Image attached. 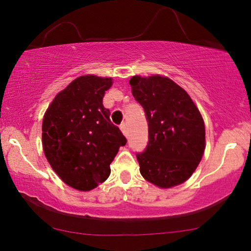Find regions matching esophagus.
I'll list each match as a JSON object with an SVG mask.
<instances>
[{
  "label": "esophagus",
  "instance_id": "esophagus-1",
  "mask_svg": "<svg viewBox=\"0 0 251 251\" xmlns=\"http://www.w3.org/2000/svg\"><path fill=\"white\" fill-rule=\"evenodd\" d=\"M121 129H122L123 134H124L126 137H128V129H127V125L125 124V123H124V124L121 125Z\"/></svg>",
  "mask_w": 251,
  "mask_h": 251
}]
</instances>
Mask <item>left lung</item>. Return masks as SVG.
<instances>
[{
  "label": "left lung",
  "instance_id": "left-lung-1",
  "mask_svg": "<svg viewBox=\"0 0 251 251\" xmlns=\"http://www.w3.org/2000/svg\"><path fill=\"white\" fill-rule=\"evenodd\" d=\"M129 84L149 126L147 148L136 153L141 175L161 188L182 184L195 171L205 150L200 110L188 93L168 77L133 76Z\"/></svg>",
  "mask_w": 251,
  "mask_h": 251
}]
</instances>
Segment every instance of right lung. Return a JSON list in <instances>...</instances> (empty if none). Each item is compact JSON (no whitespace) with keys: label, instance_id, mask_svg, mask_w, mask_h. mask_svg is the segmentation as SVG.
Returning <instances> with one entry per match:
<instances>
[{"label":"right lung","instance_id":"obj_1","mask_svg":"<svg viewBox=\"0 0 251 251\" xmlns=\"http://www.w3.org/2000/svg\"><path fill=\"white\" fill-rule=\"evenodd\" d=\"M111 84L110 77H77L55 97L44 116L45 155L58 177L77 190L88 192L106 180L110 163L127 142L102 104Z\"/></svg>","mask_w":251,"mask_h":251}]
</instances>
